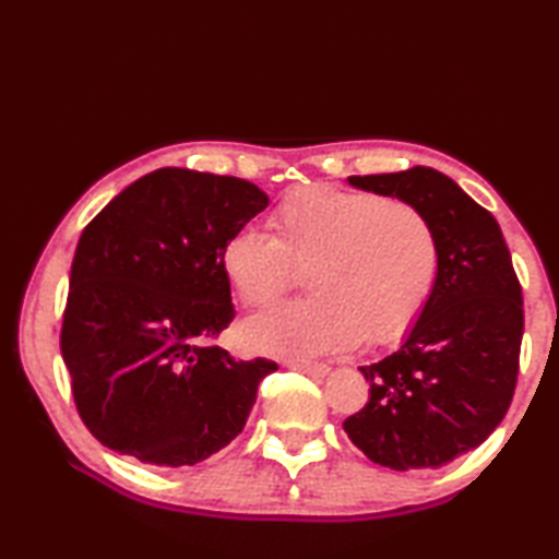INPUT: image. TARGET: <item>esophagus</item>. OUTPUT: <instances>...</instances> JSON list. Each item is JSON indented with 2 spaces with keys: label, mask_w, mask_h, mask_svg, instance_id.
Returning a JSON list of instances; mask_svg holds the SVG:
<instances>
[{
  "label": "esophagus",
  "mask_w": 559,
  "mask_h": 559,
  "mask_svg": "<svg viewBox=\"0 0 559 559\" xmlns=\"http://www.w3.org/2000/svg\"><path fill=\"white\" fill-rule=\"evenodd\" d=\"M286 367L293 372H302L310 377H328L330 374V367L320 365V362H300V359H288Z\"/></svg>",
  "instance_id": "1"
}]
</instances>
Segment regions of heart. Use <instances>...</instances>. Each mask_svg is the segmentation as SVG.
Masks as SVG:
<instances>
[{"label":"heart","instance_id":"heart-1","mask_svg":"<svg viewBox=\"0 0 559 559\" xmlns=\"http://www.w3.org/2000/svg\"><path fill=\"white\" fill-rule=\"evenodd\" d=\"M273 236L246 226L226 239L222 269L246 306H269L302 266L310 298L281 302L241 325L263 355H335L359 340L386 345L431 298L439 241L416 206L370 192L313 185L290 192L271 216Z\"/></svg>","mask_w":559,"mask_h":559}]
</instances>
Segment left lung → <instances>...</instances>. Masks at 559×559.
Wrapping results in <instances>:
<instances>
[{
	"label": "left lung",
	"mask_w": 559,
	"mask_h": 559,
	"mask_svg": "<svg viewBox=\"0 0 559 559\" xmlns=\"http://www.w3.org/2000/svg\"><path fill=\"white\" fill-rule=\"evenodd\" d=\"M427 216L439 241L431 298L402 347L359 367L370 402L345 419L349 441L394 471L439 468L480 447L513 400L523 293L493 214L439 169L347 177Z\"/></svg>",
	"instance_id": "left-lung-1"
}]
</instances>
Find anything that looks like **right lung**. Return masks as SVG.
Returning <instances> with one entry per match:
<instances>
[{"label": "right lung", "instance_id": "right-lung-1", "mask_svg": "<svg viewBox=\"0 0 559 559\" xmlns=\"http://www.w3.org/2000/svg\"><path fill=\"white\" fill-rule=\"evenodd\" d=\"M266 206L246 179L163 167L83 229L61 355L103 447L177 468L239 437L259 382L278 367L236 362L210 340L234 318L224 243Z\"/></svg>", "mask_w": 559, "mask_h": 559}]
</instances>
